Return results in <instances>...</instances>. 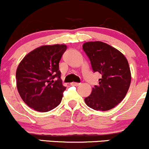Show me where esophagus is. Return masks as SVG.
<instances>
[{"label": "esophagus", "instance_id": "1", "mask_svg": "<svg viewBox=\"0 0 149 149\" xmlns=\"http://www.w3.org/2000/svg\"><path fill=\"white\" fill-rule=\"evenodd\" d=\"M80 84L81 83H77V82H72L70 84L72 86H77L80 85Z\"/></svg>", "mask_w": 149, "mask_h": 149}]
</instances>
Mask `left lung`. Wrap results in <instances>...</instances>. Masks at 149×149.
<instances>
[{
  "instance_id": "1",
  "label": "left lung",
  "mask_w": 149,
  "mask_h": 149,
  "mask_svg": "<svg viewBox=\"0 0 149 149\" xmlns=\"http://www.w3.org/2000/svg\"><path fill=\"white\" fill-rule=\"evenodd\" d=\"M94 72L102 75L99 84L86 97L87 106L97 111H107L116 107L127 94L131 82L128 62L121 52L102 42L83 45Z\"/></svg>"
}]
</instances>
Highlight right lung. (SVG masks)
Returning a JSON list of instances; mask_svg holds the SVG:
<instances>
[{"label":"right lung","mask_w":149,"mask_h":149,"mask_svg":"<svg viewBox=\"0 0 149 149\" xmlns=\"http://www.w3.org/2000/svg\"><path fill=\"white\" fill-rule=\"evenodd\" d=\"M66 49L65 45L40 47L28 54L17 68L16 79L19 95L36 111H51L62 100L66 87L61 79L59 62Z\"/></svg>","instance_id":"add662e5"}]
</instances>
